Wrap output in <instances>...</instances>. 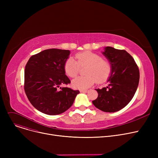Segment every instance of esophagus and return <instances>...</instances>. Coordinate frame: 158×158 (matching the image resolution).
<instances>
[{
	"mask_svg": "<svg viewBox=\"0 0 158 158\" xmlns=\"http://www.w3.org/2000/svg\"><path fill=\"white\" fill-rule=\"evenodd\" d=\"M88 89H82V90H81V92H82V93H87V92H88Z\"/></svg>",
	"mask_w": 158,
	"mask_h": 158,
	"instance_id": "34e87169",
	"label": "esophagus"
}]
</instances>
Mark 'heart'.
I'll return each mask as SVG.
<instances>
[{"label":"heart","mask_w":158,"mask_h":158,"mask_svg":"<svg viewBox=\"0 0 158 158\" xmlns=\"http://www.w3.org/2000/svg\"><path fill=\"white\" fill-rule=\"evenodd\" d=\"M75 57L76 61L70 57L64 62V70L68 76L76 77L79 73L80 67H86L85 70L86 76L77 77L72 81L74 88L85 89L94 85L96 81L97 83H103L110 77L112 64L101 55L85 51L76 54Z\"/></svg>","instance_id":"obj_1"}]
</instances>
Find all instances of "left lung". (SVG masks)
Instances as JSON below:
<instances>
[{"label":"left lung","instance_id":"left-lung-1","mask_svg":"<svg viewBox=\"0 0 158 158\" xmlns=\"http://www.w3.org/2000/svg\"><path fill=\"white\" fill-rule=\"evenodd\" d=\"M103 54L112 64V73L108 86L95 89L98 97L92 102L101 111L113 113L132 100L138 86L139 72L133 57L125 50L106 47Z\"/></svg>","mask_w":158,"mask_h":158}]
</instances>
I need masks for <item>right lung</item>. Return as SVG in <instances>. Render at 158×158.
<instances>
[{
    "instance_id": "add662e5",
    "label": "right lung",
    "mask_w": 158,
    "mask_h": 158,
    "mask_svg": "<svg viewBox=\"0 0 158 158\" xmlns=\"http://www.w3.org/2000/svg\"><path fill=\"white\" fill-rule=\"evenodd\" d=\"M69 50L50 48L32 55L24 72V90L29 102L36 110L48 115H56L69 110L79 90L68 87L70 80L65 75L64 64Z\"/></svg>"
}]
</instances>
